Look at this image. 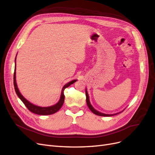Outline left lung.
<instances>
[{
	"mask_svg": "<svg viewBox=\"0 0 155 155\" xmlns=\"http://www.w3.org/2000/svg\"><path fill=\"white\" fill-rule=\"evenodd\" d=\"M86 102H87V105L88 107L89 108V109L94 113L97 114V115H98V116H102V117H111V116H113V115H115V114H117L120 113H116V114H104V113H101L99 112L98 111H97L96 109H94L93 108V107L91 106V104L90 103V102H89V95H88V93L87 92V89H86ZM122 112V111H121ZM120 112V113H121Z\"/></svg>",
	"mask_w": 155,
	"mask_h": 155,
	"instance_id": "1",
	"label": "left lung"
}]
</instances>
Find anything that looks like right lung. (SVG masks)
<instances>
[{
    "label": "right lung",
    "instance_id": "obj_1",
    "mask_svg": "<svg viewBox=\"0 0 155 155\" xmlns=\"http://www.w3.org/2000/svg\"><path fill=\"white\" fill-rule=\"evenodd\" d=\"M17 58V56H16ZM16 58H15V61H16ZM16 63V62H15ZM77 80H73V81L68 82V84H65L64 87H62V91H61V98H60L59 101L56 104L53 105V106H49V107H40L37 106L36 105H34L32 103L29 102L22 95V94L20 93L17 82H16V64L15 66V71H14V75H13V84H14V87H15V92L17 94V96L19 97V98L21 100L22 102L24 104L25 106H26V107L29 109L31 112L35 113L37 114H40V115H49V114H52L53 113H55L57 112L61 108L62 106V105L64 102V89L66 87H69L70 85L73 84V83L75 82Z\"/></svg>",
    "mask_w": 155,
    "mask_h": 155
}]
</instances>
